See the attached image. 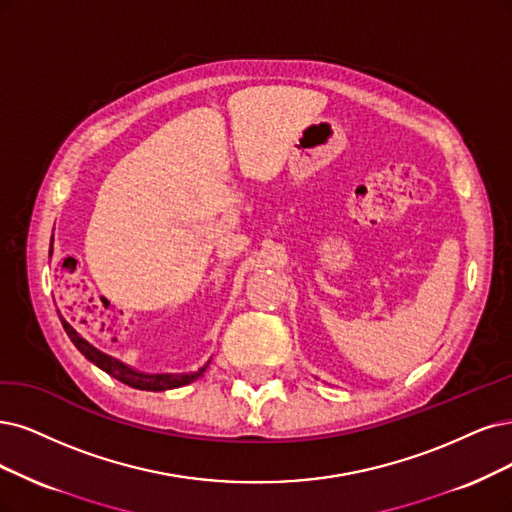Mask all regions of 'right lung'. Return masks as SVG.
Masks as SVG:
<instances>
[{"label": "right lung", "mask_w": 512, "mask_h": 512, "mask_svg": "<svg viewBox=\"0 0 512 512\" xmlns=\"http://www.w3.org/2000/svg\"><path fill=\"white\" fill-rule=\"evenodd\" d=\"M50 257H52V244H50ZM61 323H63L65 333L69 335V339L73 342V346L78 348L92 365H97L107 375L116 377L118 382L130 386V388H137V390L162 392V390H170V388H179V386H185V384H192L206 371L208 363H211V361H208L198 371H189V373H143V371H137V369H132L130 365L118 361V358H113V356L101 352L99 348H94L90 342H86V339L67 323L63 316H61Z\"/></svg>", "instance_id": "1"}]
</instances>
